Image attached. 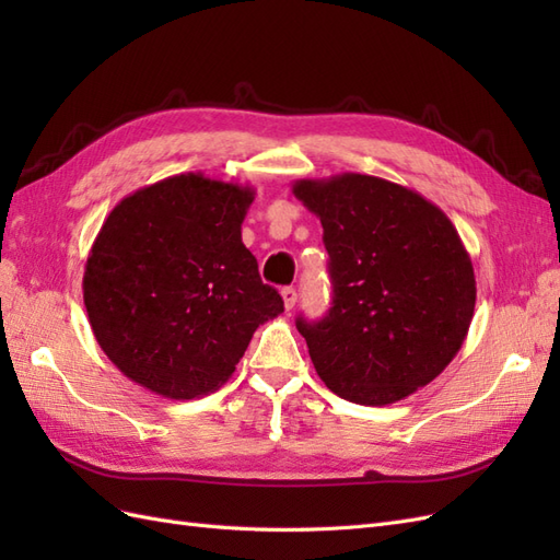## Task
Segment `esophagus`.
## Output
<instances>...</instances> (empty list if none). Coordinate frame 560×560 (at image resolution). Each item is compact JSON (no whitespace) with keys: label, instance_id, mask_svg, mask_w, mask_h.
<instances>
[{"label":"esophagus","instance_id":"obj_1","mask_svg":"<svg viewBox=\"0 0 560 560\" xmlns=\"http://www.w3.org/2000/svg\"><path fill=\"white\" fill-rule=\"evenodd\" d=\"M280 294H282V301H284V308L292 311L296 306V290H294V287H284Z\"/></svg>","mask_w":560,"mask_h":560}]
</instances>
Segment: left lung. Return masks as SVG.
<instances>
[{
	"label": "left lung",
	"mask_w": 560,
	"mask_h": 560,
	"mask_svg": "<svg viewBox=\"0 0 560 560\" xmlns=\"http://www.w3.org/2000/svg\"><path fill=\"white\" fill-rule=\"evenodd\" d=\"M319 217L334 301L319 322L296 319L325 385L385 406L432 383L463 348L477 280L451 219L413 189L343 173L296 179Z\"/></svg>",
	"instance_id": "left-lung-1"
}]
</instances>
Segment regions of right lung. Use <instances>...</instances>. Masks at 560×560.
I'll use <instances>...</instances> for the list:
<instances>
[{"mask_svg": "<svg viewBox=\"0 0 560 560\" xmlns=\"http://www.w3.org/2000/svg\"><path fill=\"white\" fill-rule=\"evenodd\" d=\"M249 184L182 173L126 196L83 270L95 341L126 378L167 399L222 387L252 334L278 317L241 226Z\"/></svg>", "mask_w": 560, "mask_h": 560, "instance_id": "right-lung-1", "label": "right lung"}]
</instances>
